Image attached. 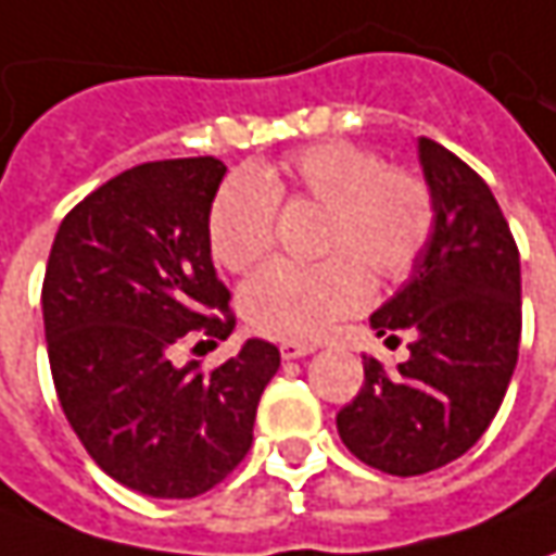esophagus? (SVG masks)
Returning a JSON list of instances; mask_svg holds the SVG:
<instances>
[{
	"label": "esophagus",
	"instance_id": "esophagus-1",
	"mask_svg": "<svg viewBox=\"0 0 556 556\" xmlns=\"http://www.w3.org/2000/svg\"><path fill=\"white\" fill-rule=\"evenodd\" d=\"M315 353V346L312 343H296V340H288V343H281V358H303V355H312Z\"/></svg>",
	"mask_w": 556,
	"mask_h": 556
}]
</instances>
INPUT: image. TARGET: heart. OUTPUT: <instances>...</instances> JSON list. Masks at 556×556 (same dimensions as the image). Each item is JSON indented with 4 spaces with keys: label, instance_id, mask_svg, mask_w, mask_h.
<instances>
[{
    "label": "heart",
    "instance_id": "1",
    "mask_svg": "<svg viewBox=\"0 0 556 556\" xmlns=\"http://www.w3.org/2000/svg\"><path fill=\"white\" fill-rule=\"evenodd\" d=\"M281 198L328 206L321 266L271 263L241 288V312L253 331L275 340H315L333 321L365 309L371 278H402L417 263L433 231V194L408 169L350 141H321L281 163L235 176L210 210V247L228 271L256 266L275 241ZM350 252V257H343Z\"/></svg>",
    "mask_w": 556,
    "mask_h": 556
}]
</instances>
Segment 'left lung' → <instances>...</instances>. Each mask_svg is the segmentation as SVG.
I'll return each instance as SVG.
<instances>
[{
	"mask_svg": "<svg viewBox=\"0 0 556 556\" xmlns=\"http://www.w3.org/2000/svg\"><path fill=\"white\" fill-rule=\"evenodd\" d=\"M417 163L433 231L412 278L371 315L387 346L412 333V355L395 374L362 355L365 387L337 415L343 445L393 477L460 458L498 415L520 350V253L495 194L437 141L417 139Z\"/></svg>",
	"mask_w": 556,
	"mask_h": 556,
	"instance_id": "8db88e82",
	"label": "left lung"
}]
</instances>
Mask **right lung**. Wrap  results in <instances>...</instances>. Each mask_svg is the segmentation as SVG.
Returning <instances> with one entry per match:
<instances>
[{"label":"right lung","instance_id":"right-lung-1","mask_svg":"<svg viewBox=\"0 0 556 556\" xmlns=\"http://www.w3.org/2000/svg\"><path fill=\"white\" fill-rule=\"evenodd\" d=\"M223 176L213 157L119 173L64 216L46 266L58 402L98 467L151 498H194L241 464L281 365L266 340H247L213 374L173 362L185 337L235 328L210 253Z\"/></svg>","mask_w":556,"mask_h":556}]
</instances>
